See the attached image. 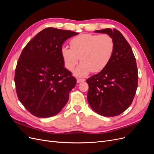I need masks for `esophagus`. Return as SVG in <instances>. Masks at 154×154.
I'll return each mask as SVG.
<instances>
[{"label": "esophagus", "instance_id": "obj_1", "mask_svg": "<svg viewBox=\"0 0 154 154\" xmlns=\"http://www.w3.org/2000/svg\"><path fill=\"white\" fill-rule=\"evenodd\" d=\"M85 79H80V78L77 79V82L78 83H82V82H85Z\"/></svg>", "mask_w": 154, "mask_h": 154}]
</instances>
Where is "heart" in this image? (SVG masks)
Masks as SVG:
<instances>
[{"label":"heart","mask_w":154,"mask_h":154,"mask_svg":"<svg viewBox=\"0 0 154 154\" xmlns=\"http://www.w3.org/2000/svg\"><path fill=\"white\" fill-rule=\"evenodd\" d=\"M70 44L71 48H62L61 54L65 66L70 71H73L80 58L82 62L74 72L78 77L103 70L110 62L115 49L114 40L108 35L82 33L72 38Z\"/></svg>","instance_id":"b5f03b06"}]
</instances>
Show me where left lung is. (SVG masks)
Segmentation results:
<instances>
[{
	"label": "left lung",
	"instance_id": "left-lung-1",
	"mask_svg": "<svg viewBox=\"0 0 154 154\" xmlns=\"http://www.w3.org/2000/svg\"><path fill=\"white\" fill-rule=\"evenodd\" d=\"M113 38L114 52L107 66L86 80L87 100L91 109L101 116H118L132 104L137 87L136 60L131 47L117 29L94 31Z\"/></svg>",
	"mask_w": 154,
	"mask_h": 154
}]
</instances>
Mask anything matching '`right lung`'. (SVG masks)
I'll use <instances>...</instances> for the list:
<instances>
[{"mask_svg":"<svg viewBox=\"0 0 154 154\" xmlns=\"http://www.w3.org/2000/svg\"><path fill=\"white\" fill-rule=\"evenodd\" d=\"M78 34L48 27L23 49L15 69L16 91L21 103L33 116L52 117L67 104L76 80L64 67L61 49L65 41Z\"/></svg>","mask_w":154,"mask_h":154,"instance_id":"right-lung-1","label":"right lung"}]
</instances>
